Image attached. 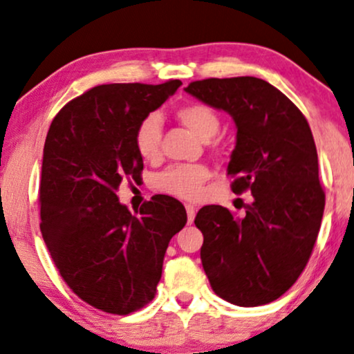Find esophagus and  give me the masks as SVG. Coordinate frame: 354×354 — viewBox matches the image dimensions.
<instances>
[{"mask_svg": "<svg viewBox=\"0 0 354 354\" xmlns=\"http://www.w3.org/2000/svg\"><path fill=\"white\" fill-rule=\"evenodd\" d=\"M186 212H187V222L192 223V221H194V216H196V207L191 204H186Z\"/></svg>", "mask_w": 354, "mask_h": 354, "instance_id": "34e87169", "label": "esophagus"}]
</instances>
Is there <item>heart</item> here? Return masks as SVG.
I'll return each mask as SVG.
<instances>
[{
	"label": "heart",
	"instance_id": "heart-1",
	"mask_svg": "<svg viewBox=\"0 0 354 354\" xmlns=\"http://www.w3.org/2000/svg\"><path fill=\"white\" fill-rule=\"evenodd\" d=\"M176 119L198 136L209 140L218 132L221 120L217 114L203 102H187L176 109ZM137 153L145 162H156L162 155V119L158 114H149L138 122L133 132ZM209 178V169L203 165H174L156 176V189L183 199H194Z\"/></svg>",
	"mask_w": 354,
	"mask_h": 354
}]
</instances>
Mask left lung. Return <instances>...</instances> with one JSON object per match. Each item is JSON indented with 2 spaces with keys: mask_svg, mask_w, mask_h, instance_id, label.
Listing matches in <instances>:
<instances>
[{
  "mask_svg": "<svg viewBox=\"0 0 354 354\" xmlns=\"http://www.w3.org/2000/svg\"><path fill=\"white\" fill-rule=\"evenodd\" d=\"M185 91L232 115L236 142L227 174L235 178V194H253L243 218L222 205H204L196 216L210 288L240 307L270 304L301 276L324 216L310 127L297 106L265 80L209 78Z\"/></svg>",
  "mask_w": 354,
  "mask_h": 354,
  "instance_id": "1",
  "label": "left lung"
}]
</instances>
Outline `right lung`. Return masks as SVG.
<instances>
[{
  "mask_svg": "<svg viewBox=\"0 0 354 354\" xmlns=\"http://www.w3.org/2000/svg\"><path fill=\"white\" fill-rule=\"evenodd\" d=\"M181 86L101 84L60 109L48 129L40 176V232L57 270L89 306L127 315L155 297L163 258L186 225V209L156 194L137 216L119 203L144 160L133 132Z\"/></svg>",
  "mask_w": 354,
  "mask_h": 354,
  "instance_id": "1",
  "label": "right lung"
}]
</instances>
